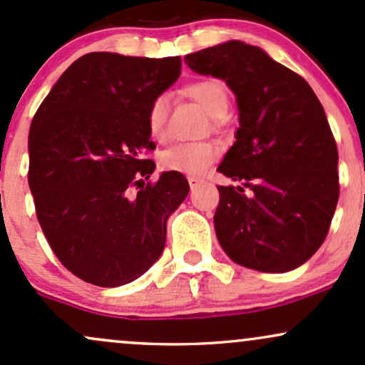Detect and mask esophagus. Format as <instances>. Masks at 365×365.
<instances>
[{
  "label": "esophagus",
  "mask_w": 365,
  "mask_h": 365,
  "mask_svg": "<svg viewBox=\"0 0 365 365\" xmlns=\"http://www.w3.org/2000/svg\"><path fill=\"white\" fill-rule=\"evenodd\" d=\"M200 183H202V178H199V177H188V185H190L192 190L199 187Z\"/></svg>",
  "instance_id": "obj_1"
}]
</instances>
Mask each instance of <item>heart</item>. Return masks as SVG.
Instances as JSON below:
<instances>
[{
	"instance_id": "1",
	"label": "heart",
	"mask_w": 365,
	"mask_h": 365,
	"mask_svg": "<svg viewBox=\"0 0 365 365\" xmlns=\"http://www.w3.org/2000/svg\"><path fill=\"white\" fill-rule=\"evenodd\" d=\"M188 98L207 113L211 118H223L230 108V96L225 83L215 78L199 81L190 83L185 89ZM170 101L166 96H158L150 103L148 111V127L154 139H163L168 118ZM220 156V145L216 142H188V144H175L161 153V166L165 170L177 171L183 175H200L204 173L216 158Z\"/></svg>"
}]
</instances>
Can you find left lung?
Segmentation results:
<instances>
[{"mask_svg": "<svg viewBox=\"0 0 365 365\" xmlns=\"http://www.w3.org/2000/svg\"><path fill=\"white\" fill-rule=\"evenodd\" d=\"M185 63L237 98L240 127L217 171L240 185L217 187L221 249L261 273L302 266L328 235L340 195L336 142L319 99L300 75L242 41L190 53Z\"/></svg>", "mask_w": 365, "mask_h": 365, "instance_id": "obj_1", "label": "left lung"}]
</instances>
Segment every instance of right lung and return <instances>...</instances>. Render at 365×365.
Masks as SVG:
<instances>
[{"instance_id": "obj_1", "label": "right lung", "mask_w": 365, "mask_h": 365, "mask_svg": "<svg viewBox=\"0 0 365 365\" xmlns=\"http://www.w3.org/2000/svg\"><path fill=\"white\" fill-rule=\"evenodd\" d=\"M180 70V56L83 54L32 120L29 187L37 220L56 257L83 282L121 287L163 254L166 221L190 187L177 171L145 183L156 165L142 153L156 148L150 103Z\"/></svg>"}]
</instances>
